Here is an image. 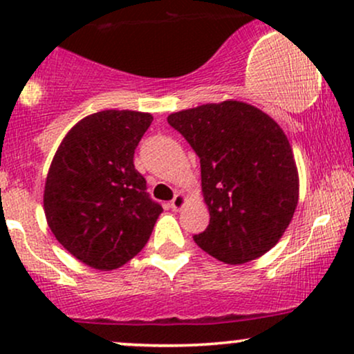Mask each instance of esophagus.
I'll return each mask as SVG.
<instances>
[{"mask_svg": "<svg viewBox=\"0 0 354 354\" xmlns=\"http://www.w3.org/2000/svg\"><path fill=\"white\" fill-rule=\"evenodd\" d=\"M185 205H186V196L183 193H178L176 196H174L173 200H171V203H169V206H171L174 211L181 209Z\"/></svg>", "mask_w": 354, "mask_h": 354, "instance_id": "obj_1", "label": "esophagus"}]
</instances>
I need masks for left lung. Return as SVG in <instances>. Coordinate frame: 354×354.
<instances>
[{"label": "left lung", "instance_id": "obj_1", "mask_svg": "<svg viewBox=\"0 0 354 354\" xmlns=\"http://www.w3.org/2000/svg\"><path fill=\"white\" fill-rule=\"evenodd\" d=\"M168 123L201 163L209 225L194 243L226 265L270 251L293 219L299 194L293 149L279 124L234 100L183 109Z\"/></svg>", "mask_w": 354, "mask_h": 354}]
</instances>
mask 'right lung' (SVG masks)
I'll list each match as a JSON object with an SVG mask.
<instances>
[{
	"mask_svg": "<svg viewBox=\"0 0 354 354\" xmlns=\"http://www.w3.org/2000/svg\"><path fill=\"white\" fill-rule=\"evenodd\" d=\"M149 113L106 109L61 141L44 185V214L61 246L101 271L123 266L148 243L161 205L146 193L133 158Z\"/></svg>",
	"mask_w": 354,
	"mask_h": 354,
	"instance_id": "1",
	"label": "right lung"
}]
</instances>
